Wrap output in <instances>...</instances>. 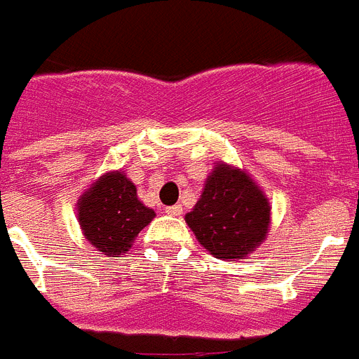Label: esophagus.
Masks as SVG:
<instances>
[{
  "instance_id": "obj_1",
  "label": "esophagus",
  "mask_w": 359,
  "mask_h": 359,
  "mask_svg": "<svg viewBox=\"0 0 359 359\" xmlns=\"http://www.w3.org/2000/svg\"><path fill=\"white\" fill-rule=\"evenodd\" d=\"M165 213H168V215H173V217H179L180 213H182V206H180V204H175V206H168L164 210Z\"/></svg>"
}]
</instances>
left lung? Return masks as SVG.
Here are the masks:
<instances>
[{"instance_id": "left-lung-1", "label": "left lung", "mask_w": 359, "mask_h": 359, "mask_svg": "<svg viewBox=\"0 0 359 359\" xmlns=\"http://www.w3.org/2000/svg\"><path fill=\"white\" fill-rule=\"evenodd\" d=\"M186 224L201 246L221 261L248 259L266 241L272 206L252 175L215 162Z\"/></svg>"}]
</instances>
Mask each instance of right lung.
I'll return each instance as SVG.
<instances>
[{
    "label": "right lung",
    "mask_w": 359,
    "mask_h": 359,
    "mask_svg": "<svg viewBox=\"0 0 359 359\" xmlns=\"http://www.w3.org/2000/svg\"><path fill=\"white\" fill-rule=\"evenodd\" d=\"M78 224L86 241L105 257L129 252L135 237L155 219L138 198L137 186L122 170L100 175L76 203Z\"/></svg>",
    "instance_id": "1"
}]
</instances>
